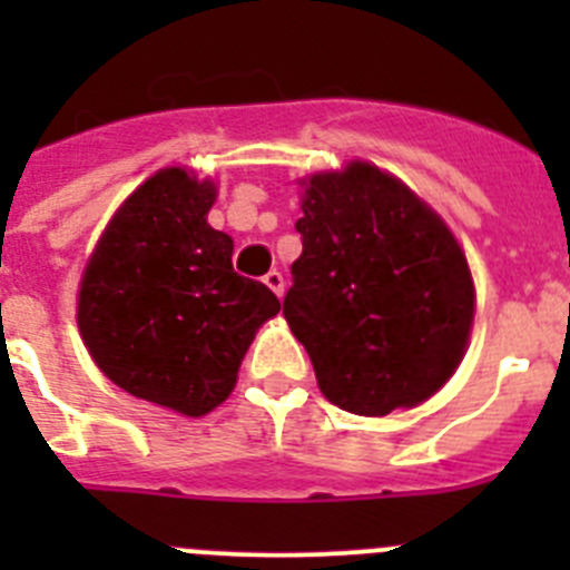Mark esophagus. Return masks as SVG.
Returning a JSON list of instances; mask_svg holds the SVG:
<instances>
[{"label": "esophagus", "mask_w": 570, "mask_h": 570, "mask_svg": "<svg viewBox=\"0 0 570 570\" xmlns=\"http://www.w3.org/2000/svg\"><path fill=\"white\" fill-rule=\"evenodd\" d=\"M265 285H268L276 296L285 294V279H282L279 271H268V274H265Z\"/></svg>", "instance_id": "34e87169"}]
</instances>
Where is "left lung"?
Listing matches in <instances>:
<instances>
[{"label": "left lung", "mask_w": 570, "mask_h": 570, "mask_svg": "<svg viewBox=\"0 0 570 570\" xmlns=\"http://www.w3.org/2000/svg\"><path fill=\"white\" fill-rule=\"evenodd\" d=\"M282 302L322 394L385 416L436 394L465 354L473 282L440 216L367 163L314 174Z\"/></svg>", "instance_id": "left-lung-1"}]
</instances>
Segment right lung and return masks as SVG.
I'll return each instance as SVG.
<instances>
[{
  "label": "right lung",
  "mask_w": 570,
  "mask_h": 570,
  "mask_svg": "<svg viewBox=\"0 0 570 570\" xmlns=\"http://www.w3.org/2000/svg\"><path fill=\"white\" fill-rule=\"evenodd\" d=\"M214 199L188 170L154 174L116 210L79 288L99 371L188 416L228 400L256 328L279 314L268 285L234 271V239L208 225Z\"/></svg>",
  "instance_id": "add662e5"
}]
</instances>
